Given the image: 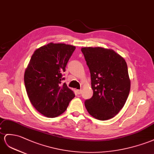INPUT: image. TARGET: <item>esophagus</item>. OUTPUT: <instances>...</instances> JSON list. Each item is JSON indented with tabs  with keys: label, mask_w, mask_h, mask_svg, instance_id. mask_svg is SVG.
<instances>
[{
	"label": "esophagus",
	"mask_w": 154,
	"mask_h": 154,
	"mask_svg": "<svg viewBox=\"0 0 154 154\" xmlns=\"http://www.w3.org/2000/svg\"><path fill=\"white\" fill-rule=\"evenodd\" d=\"M82 92V90H77V92L78 94H81Z\"/></svg>",
	"instance_id": "esophagus-1"
}]
</instances>
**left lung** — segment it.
<instances>
[{"label":"left lung","mask_w":154,"mask_h":154,"mask_svg":"<svg viewBox=\"0 0 154 154\" xmlns=\"http://www.w3.org/2000/svg\"><path fill=\"white\" fill-rule=\"evenodd\" d=\"M88 66L93 96L85 101L88 113L100 120L115 116L123 108L131 87L127 63L115 51L103 47H82Z\"/></svg>","instance_id":"obj_1"}]
</instances>
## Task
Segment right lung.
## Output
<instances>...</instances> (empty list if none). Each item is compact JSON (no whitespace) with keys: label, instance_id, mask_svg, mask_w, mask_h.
<instances>
[{"label":"right lung","instance_id":"right-lung-1","mask_svg":"<svg viewBox=\"0 0 154 154\" xmlns=\"http://www.w3.org/2000/svg\"><path fill=\"white\" fill-rule=\"evenodd\" d=\"M75 49L72 45L51 42L32 55L25 72V85L30 103L43 116H60L75 97L65 82L62 84V73Z\"/></svg>","mask_w":154,"mask_h":154}]
</instances>
